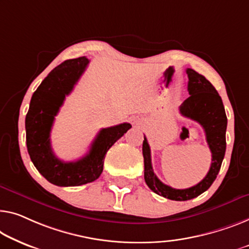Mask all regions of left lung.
Segmentation results:
<instances>
[{"label": "left lung", "mask_w": 249, "mask_h": 249, "mask_svg": "<svg viewBox=\"0 0 249 249\" xmlns=\"http://www.w3.org/2000/svg\"><path fill=\"white\" fill-rule=\"evenodd\" d=\"M188 91L190 96L181 104L180 113L202 126L206 140L211 151V165L207 176L198 184L188 189H174L158 179L152 168L151 150L146 137L143 141L144 179L152 191L164 198L185 201L194 199L210 188L219 172L226 152V128L227 116L221 97L209 80L194 69L188 68Z\"/></svg>", "instance_id": "8db88e82"}]
</instances>
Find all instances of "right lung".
<instances>
[{"label": "right lung", "instance_id": "right-lung-1", "mask_svg": "<svg viewBox=\"0 0 249 249\" xmlns=\"http://www.w3.org/2000/svg\"><path fill=\"white\" fill-rule=\"evenodd\" d=\"M88 64L86 57H79L66 60L51 70L33 92L25 116L30 159L50 183L59 187H77L98 179L107 151L132 127L131 124L123 123L102 128L88 153L77 161L65 162L55 157L50 142L54 116Z\"/></svg>", "mask_w": 249, "mask_h": 249}]
</instances>
